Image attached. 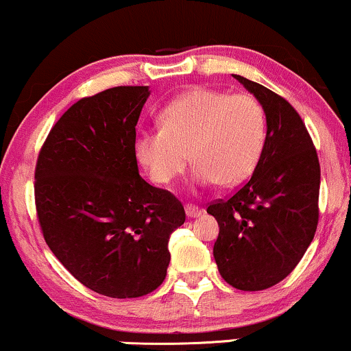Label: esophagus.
Instances as JSON below:
<instances>
[{"label": "esophagus", "mask_w": 351, "mask_h": 351, "mask_svg": "<svg viewBox=\"0 0 351 351\" xmlns=\"http://www.w3.org/2000/svg\"><path fill=\"white\" fill-rule=\"evenodd\" d=\"M184 211H186L188 218H196L203 213V208H199L196 205H186L184 206Z\"/></svg>", "instance_id": "esophagus-1"}]
</instances>
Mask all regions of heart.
Returning <instances> with one entry per match:
<instances>
[{
	"instance_id": "b5f03b06",
	"label": "heart",
	"mask_w": 351,
	"mask_h": 351,
	"mask_svg": "<svg viewBox=\"0 0 351 351\" xmlns=\"http://www.w3.org/2000/svg\"><path fill=\"white\" fill-rule=\"evenodd\" d=\"M160 121L161 128L141 130L134 136L138 163L158 184L182 175L188 152L196 163L193 186L243 183L267 140V113L252 95L193 88L171 99Z\"/></svg>"
}]
</instances>
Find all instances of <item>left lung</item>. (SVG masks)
I'll return each mask as SVG.
<instances>
[{"mask_svg": "<svg viewBox=\"0 0 351 351\" xmlns=\"http://www.w3.org/2000/svg\"><path fill=\"white\" fill-rule=\"evenodd\" d=\"M267 113V140L252 178L232 198L211 203L219 233L218 271L237 290L258 291L287 278L318 225L319 163L302 118L287 99L233 75Z\"/></svg>", "mask_w": 351, "mask_h": 351, "instance_id": "left-lung-1", "label": "left lung"}]
</instances>
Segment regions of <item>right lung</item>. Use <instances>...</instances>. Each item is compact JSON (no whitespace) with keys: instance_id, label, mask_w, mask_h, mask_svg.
<instances>
[{"instance_id":"obj_1","label":"right lung","mask_w":351,"mask_h":351,"mask_svg":"<svg viewBox=\"0 0 351 351\" xmlns=\"http://www.w3.org/2000/svg\"><path fill=\"white\" fill-rule=\"evenodd\" d=\"M148 86H117L80 99L51 128L36 171L34 199L49 250L84 287L138 298L163 283L169 234L183 205L146 183L134 155Z\"/></svg>"}]
</instances>
